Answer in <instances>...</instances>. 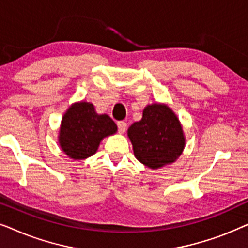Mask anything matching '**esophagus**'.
Returning a JSON list of instances; mask_svg holds the SVG:
<instances>
[{
    "instance_id": "obj_1",
    "label": "esophagus",
    "mask_w": 248,
    "mask_h": 248,
    "mask_svg": "<svg viewBox=\"0 0 248 248\" xmlns=\"http://www.w3.org/2000/svg\"><path fill=\"white\" fill-rule=\"evenodd\" d=\"M117 127H118V132H120L121 134H123L125 130H126V123H125V122H123V121L117 122Z\"/></svg>"
}]
</instances>
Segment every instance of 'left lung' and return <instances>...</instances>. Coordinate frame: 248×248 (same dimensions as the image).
<instances>
[{
	"mask_svg": "<svg viewBox=\"0 0 248 248\" xmlns=\"http://www.w3.org/2000/svg\"><path fill=\"white\" fill-rule=\"evenodd\" d=\"M135 158L150 169L175 162L185 148V135L177 115L166 104L144 107L141 121L128 127Z\"/></svg>",
	"mask_w": 248,
	"mask_h": 248,
	"instance_id": "left-lung-1",
	"label": "left lung"
}]
</instances>
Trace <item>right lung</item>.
I'll list each match as a JSON object with an SVG mask.
<instances>
[{
    "label": "right lung",
    "mask_w": 248,
    "mask_h": 248,
    "mask_svg": "<svg viewBox=\"0 0 248 248\" xmlns=\"http://www.w3.org/2000/svg\"><path fill=\"white\" fill-rule=\"evenodd\" d=\"M117 132V125L107 114H98L88 101H78L64 113L59 132L62 151L73 160L94 155L104 138Z\"/></svg>",
    "instance_id": "obj_1"
}]
</instances>
